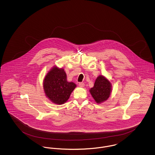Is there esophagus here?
I'll return each mask as SVG.
<instances>
[{
    "instance_id": "obj_1",
    "label": "esophagus",
    "mask_w": 155,
    "mask_h": 155,
    "mask_svg": "<svg viewBox=\"0 0 155 155\" xmlns=\"http://www.w3.org/2000/svg\"><path fill=\"white\" fill-rule=\"evenodd\" d=\"M78 85L80 87H85V84L84 82H80Z\"/></svg>"
}]
</instances>
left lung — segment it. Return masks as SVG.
<instances>
[{"label": "left lung", "instance_id": "left-lung-1", "mask_svg": "<svg viewBox=\"0 0 155 155\" xmlns=\"http://www.w3.org/2000/svg\"><path fill=\"white\" fill-rule=\"evenodd\" d=\"M111 91V84L103 75H99L95 80L94 86L89 90L90 94L96 103H101L107 101Z\"/></svg>", "mask_w": 155, "mask_h": 155}]
</instances>
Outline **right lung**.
<instances>
[{
    "instance_id": "1",
    "label": "right lung",
    "mask_w": 155,
    "mask_h": 155,
    "mask_svg": "<svg viewBox=\"0 0 155 155\" xmlns=\"http://www.w3.org/2000/svg\"><path fill=\"white\" fill-rule=\"evenodd\" d=\"M76 87L73 82H68L63 68L53 67L44 80V89L47 97L53 103L62 104L66 102Z\"/></svg>"
}]
</instances>
